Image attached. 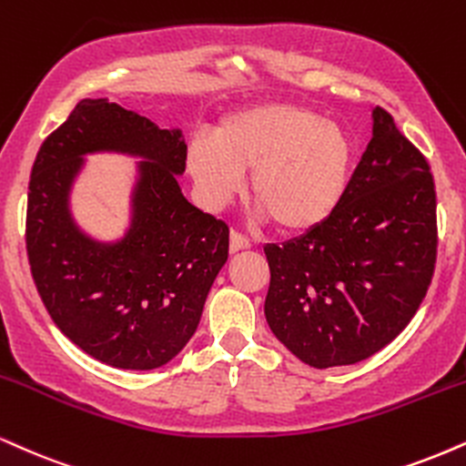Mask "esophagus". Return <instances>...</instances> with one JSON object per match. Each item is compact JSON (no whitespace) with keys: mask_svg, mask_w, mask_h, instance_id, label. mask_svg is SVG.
<instances>
[{"mask_svg":"<svg viewBox=\"0 0 466 466\" xmlns=\"http://www.w3.org/2000/svg\"><path fill=\"white\" fill-rule=\"evenodd\" d=\"M249 248H251L249 238L243 237V234L237 232V229H232V234H229V251H232V254H237V251H243Z\"/></svg>","mask_w":466,"mask_h":466,"instance_id":"obj_1","label":"esophagus"}]
</instances>
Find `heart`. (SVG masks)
Returning <instances> with one entry per match:
<instances>
[{
  "label": "heart",
  "mask_w": 466,
  "mask_h": 466,
  "mask_svg": "<svg viewBox=\"0 0 466 466\" xmlns=\"http://www.w3.org/2000/svg\"><path fill=\"white\" fill-rule=\"evenodd\" d=\"M356 145L339 121L299 104L268 102L229 112L210 138L188 145L187 167L208 208L251 193L287 234H306L334 217L350 190Z\"/></svg>",
  "instance_id": "obj_1"
}]
</instances>
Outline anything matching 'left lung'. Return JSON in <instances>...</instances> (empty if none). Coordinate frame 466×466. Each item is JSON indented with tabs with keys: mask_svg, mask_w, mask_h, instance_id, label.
I'll use <instances>...</instances> for the list:
<instances>
[{
	"mask_svg": "<svg viewBox=\"0 0 466 466\" xmlns=\"http://www.w3.org/2000/svg\"><path fill=\"white\" fill-rule=\"evenodd\" d=\"M373 137L334 217L267 245L265 317L315 369L360 362L410 323L436 262V193L421 151L373 108Z\"/></svg>",
	"mask_w": 466,
	"mask_h": 466,
	"instance_id": "8db88e82",
	"label": "left lung"
}]
</instances>
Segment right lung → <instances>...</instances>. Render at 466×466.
Returning a JSON list of instances; mask_svg holds the SVG:
<instances>
[{"label": "right lung", "instance_id": "right-lung-1", "mask_svg": "<svg viewBox=\"0 0 466 466\" xmlns=\"http://www.w3.org/2000/svg\"><path fill=\"white\" fill-rule=\"evenodd\" d=\"M88 153L137 157L131 226L116 241L88 238L70 215ZM182 130L108 99H82L38 149L27 190L25 248L49 317L95 360L149 371L173 360L198 329L228 260L229 229L184 198Z\"/></svg>", "mask_w": 466, "mask_h": 466}]
</instances>
